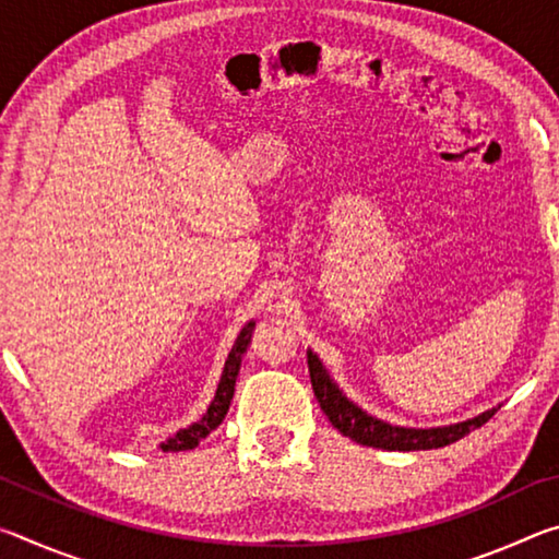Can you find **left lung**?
Listing matches in <instances>:
<instances>
[{
	"label": "left lung",
	"mask_w": 559,
	"mask_h": 559,
	"mask_svg": "<svg viewBox=\"0 0 559 559\" xmlns=\"http://www.w3.org/2000/svg\"><path fill=\"white\" fill-rule=\"evenodd\" d=\"M308 372H310V384H313L316 400L320 409L325 412L330 424L362 447L372 449H384V451H429V449H441L449 447V443L459 441L471 433L473 429L484 427V424L493 416L498 409H488L484 414L473 416V419L449 424V427H431V429H412V427H394V424H386L377 416L367 414L359 409L355 402H349L343 394V390L333 382V377L320 362V357L308 349Z\"/></svg>",
	"instance_id": "1"
}]
</instances>
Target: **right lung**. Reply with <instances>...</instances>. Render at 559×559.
Instances as JSON below:
<instances>
[{
	"instance_id": "1",
	"label": "right lung",
	"mask_w": 559,
	"mask_h": 559,
	"mask_svg": "<svg viewBox=\"0 0 559 559\" xmlns=\"http://www.w3.org/2000/svg\"><path fill=\"white\" fill-rule=\"evenodd\" d=\"M253 328H257V323H253V320L241 328V333H239V337H236L231 353H229V357H226V362H224V372H222L219 384H216L214 400H212L210 406H206V412L202 414V419L194 421V424H189L187 429H179L175 437H169L167 441L159 443V449H163L165 453H177V451L194 449L197 443L210 437V433L224 421V416H226V412H229V404L234 400L236 377H239L241 357L246 353V347H249V343H251Z\"/></svg>"
}]
</instances>
